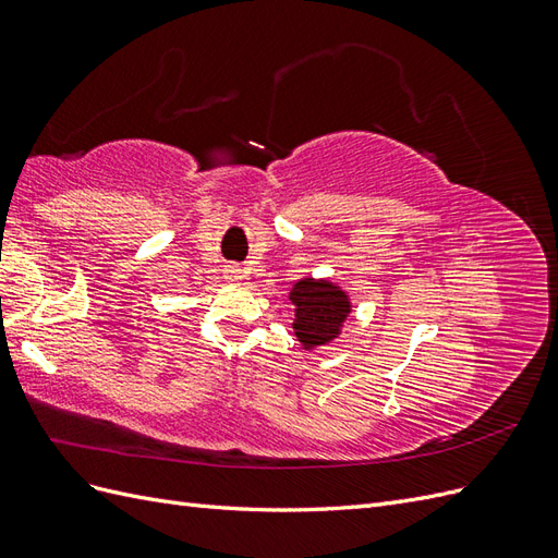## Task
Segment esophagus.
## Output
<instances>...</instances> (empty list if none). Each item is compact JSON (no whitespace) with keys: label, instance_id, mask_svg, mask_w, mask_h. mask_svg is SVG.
<instances>
[{"label":"esophagus","instance_id":"obj_1","mask_svg":"<svg viewBox=\"0 0 558 558\" xmlns=\"http://www.w3.org/2000/svg\"><path fill=\"white\" fill-rule=\"evenodd\" d=\"M223 275H226V279H228L230 283H240V281L244 279V269H242L240 265H226Z\"/></svg>","mask_w":558,"mask_h":558}]
</instances>
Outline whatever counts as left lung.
Here are the masks:
<instances>
[{"label": "left lung", "instance_id": "8db88e82", "mask_svg": "<svg viewBox=\"0 0 558 558\" xmlns=\"http://www.w3.org/2000/svg\"><path fill=\"white\" fill-rule=\"evenodd\" d=\"M289 300L295 305L293 330L305 349L332 342L351 312L349 295L326 279H300Z\"/></svg>", "mask_w": 558, "mask_h": 558}]
</instances>
